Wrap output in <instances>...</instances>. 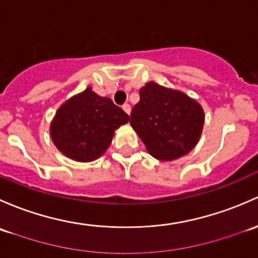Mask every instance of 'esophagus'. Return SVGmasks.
<instances>
[{
  "label": "esophagus",
  "instance_id": "1",
  "mask_svg": "<svg viewBox=\"0 0 258 258\" xmlns=\"http://www.w3.org/2000/svg\"><path fill=\"white\" fill-rule=\"evenodd\" d=\"M123 110L125 111L128 115H130V111H132V108H130V105L128 104V103H125V104H123Z\"/></svg>",
  "mask_w": 258,
  "mask_h": 258
}]
</instances>
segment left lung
Here are the masks:
<instances>
[{
  "mask_svg": "<svg viewBox=\"0 0 258 258\" xmlns=\"http://www.w3.org/2000/svg\"><path fill=\"white\" fill-rule=\"evenodd\" d=\"M130 114V124L148 151L169 161L190 153L200 139L204 111L199 103L177 90L149 82Z\"/></svg>",
  "mask_w": 258,
  "mask_h": 258,
  "instance_id": "obj_1",
  "label": "left lung"
}]
</instances>
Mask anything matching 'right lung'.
<instances>
[{"instance_id":"add662e5","label":"right lung","mask_w":258,"mask_h":258,"mask_svg":"<svg viewBox=\"0 0 258 258\" xmlns=\"http://www.w3.org/2000/svg\"><path fill=\"white\" fill-rule=\"evenodd\" d=\"M128 120V114L109 98L87 88L58 109L50 135L58 150L86 163L99 158L110 145L114 130Z\"/></svg>"}]
</instances>
